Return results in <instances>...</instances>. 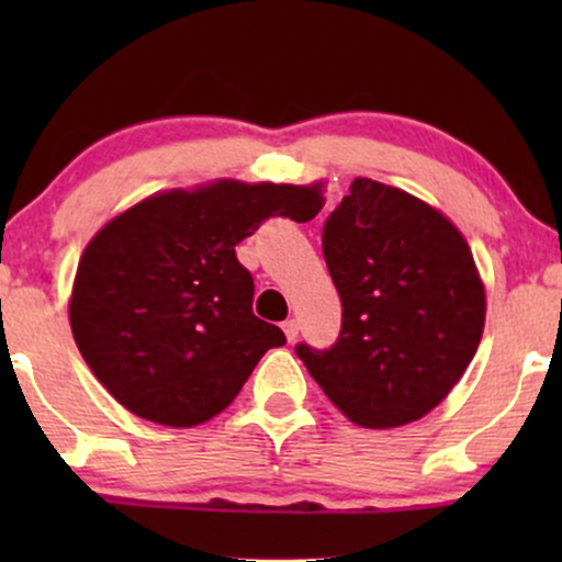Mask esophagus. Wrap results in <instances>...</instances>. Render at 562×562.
<instances>
[{
  "label": "esophagus",
  "mask_w": 562,
  "mask_h": 562,
  "mask_svg": "<svg viewBox=\"0 0 562 562\" xmlns=\"http://www.w3.org/2000/svg\"><path fill=\"white\" fill-rule=\"evenodd\" d=\"M282 333H285L288 344H293V340L299 338V319H288L285 325H282Z\"/></svg>",
  "instance_id": "34e87169"
}]
</instances>
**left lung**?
Returning a JSON list of instances; mask_svg holds the SVG:
<instances>
[{"label": "left lung", "mask_w": 562, "mask_h": 562, "mask_svg": "<svg viewBox=\"0 0 562 562\" xmlns=\"http://www.w3.org/2000/svg\"><path fill=\"white\" fill-rule=\"evenodd\" d=\"M340 295L330 351L295 353L362 428H398L436 409L465 375L486 322L473 250L449 216L398 187L357 177L322 235Z\"/></svg>", "instance_id": "1"}]
</instances>
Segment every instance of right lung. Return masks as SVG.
I'll use <instances>...</instances> for the list:
<instances>
[{"label": "right lung", "instance_id": "add662e5", "mask_svg": "<svg viewBox=\"0 0 562 562\" xmlns=\"http://www.w3.org/2000/svg\"><path fill=\"white\" fill-rule=\"evenodd\" d=\"M322 187L240 179L177 187L94 232L68 319L115 402L169 428H195L235 402L263 353L285 344L280 327L254 314V277L235 245L269 216H317Z\"/></svg>", "mask_w": 562, "mask_h": 562}]
</instances>
